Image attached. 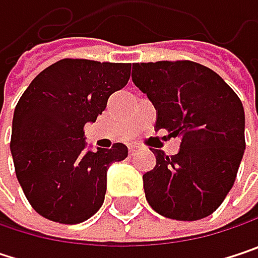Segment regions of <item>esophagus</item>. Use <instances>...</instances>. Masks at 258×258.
Here are the masks:
<instances>
[{
  "mask_svg": "<svg viewBox=\"0 0 258 258\" xmlns=\"http://www.w3.org/2000/svg\"><path fill=\"white\" fill-rule=\"evenodd\" d=\"M137 152H139V149H137V146H131V148H128L130 157H134V155H136Z\"/></svg>",
  "mask_w": 258,
  "mask_h": 258,
  "instance_id": "esophagus-1",
  "label": "esophagus"
}]
</instances>
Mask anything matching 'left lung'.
I'll use <instances>...</instances> for the list:
<instances>
[{
  "instance_id": "1",
  "label": "left lung",
  "mask_w": 258,
  "mask_h": 258,
  "mask_svg": "<svg viewBox=\"0 0 258 258\" xmlns=\"http://www.w3.org/2000/svg\"><path fill=\"white\" fill-rule=\"evenodd\" d=\"M134 85L157 109L155 130L180 137L176 155L152 149L145 196L160 215L196 221L211 215L232 189L245 151L243 106L211 69L192 61L133 64Z\"/></svg>"
}]
</instances>
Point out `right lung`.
<instances>
[{
	"instance_id": "add662e5",
	"label": "right lung",
	"mask_w": 258,
	"mask_h": 258,
	"mask_svg": "<svg viewBox=\"0 0 258 258\" xmlns=\"http://www.w3.org/2000/svg\"><path fill=\"white\" fill-rule=\"evenodd\" d=\"M130 72L131 64L66 58L44 69L22 94L10 151L26 199L41 217L78 224L101 208L107 169L128 149L115 143L86 151L83 127L127 85Z\"/></svg>"
}]
</instances>
